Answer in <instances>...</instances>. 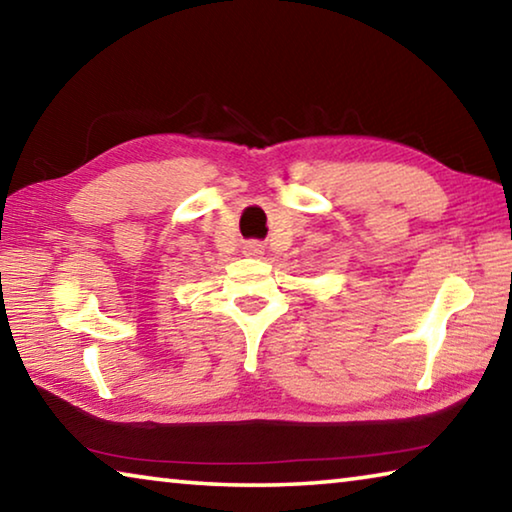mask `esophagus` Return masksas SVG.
Returning <instances> with one entry per match:
<instances>
[{"label":"esophagus","mask_w":512,"mask_h":512,"mask_svg":"<svg viewBox=\"0 0 512 512\" xmlns=\"http://www.w3.org/2000/svg\"><path fill=\"white\" fill-rule=\"evenodd\" d=\"M246 253L248 255H262V246H259L257 241H250V244L246 246Z\"/></svg>","instance_id":"1"}]
</instances>
